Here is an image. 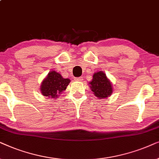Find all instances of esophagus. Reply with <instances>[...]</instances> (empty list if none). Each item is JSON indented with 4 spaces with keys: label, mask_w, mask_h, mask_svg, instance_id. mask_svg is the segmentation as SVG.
<instances>
[{
    "label": "esophagus",
    "mask_w": 159,
    "mask_h": 159,
    "mask_svg": "<svg viewBox=\"0 0 159 159\" xmlns=\"http://www.w3.org/2000/svg\"><path fill=\"white\" fill-rule=\"evenodd\" d=\"M74 80H75V81H81L83 80V78H82V77H76L74 78Z\"/></svg>",
    "instance_id": "34e87169"
}]
</instances>
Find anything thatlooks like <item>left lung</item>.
Wrapping results in <instances>:
<instances>
[{"instance_id":"1","label":"left lung","mask_w":159,"mask_h":159,"mask_svg":"<svg viewBox=\"0 0 159 159\" xmlns=\"http://www.w3.org/2000/svg\"><path fill=\"white\" fill-rule=\"evenodd\" d=\"M89 84L95 96L99 99L106 98L113 92L111 83L107 78L106 75L102 71L94 74L92 81L90 82Z\"/></svg>"}]
</instances>
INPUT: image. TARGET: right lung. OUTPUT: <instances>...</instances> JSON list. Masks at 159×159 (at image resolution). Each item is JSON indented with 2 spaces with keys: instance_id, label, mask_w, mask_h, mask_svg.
Here are the masks:
<instances>
[{
  "instance_id": "right-lung-1",
  "label": "right lung",
  "mask_w": 159,
  "mask_h": 159,
  "mask_svg": "<svg viewBox=\"0 0 159 159\" xmlns=\"http://www.w3.org/2000/svg\"><path fill=\"white\" fill-rule=\"evenodd\" d=\"M68 78H63L60 73L52 71L43 80L41 86V91L43 96L56 98L58 94L65 90L70 83Z\"/></svg>"
}]
</instances>
